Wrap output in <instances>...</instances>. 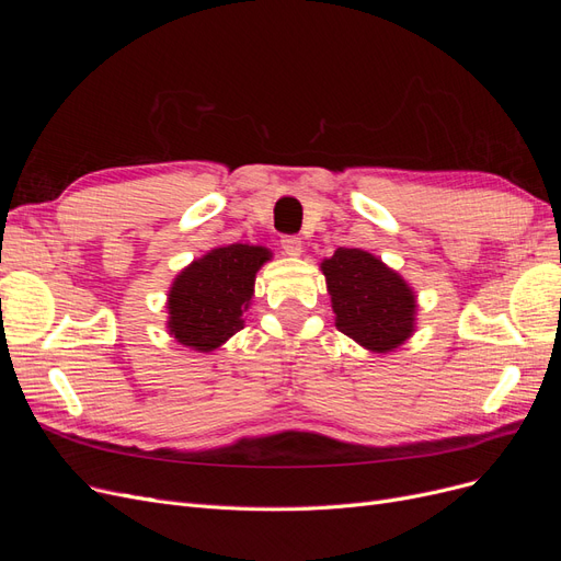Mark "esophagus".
Listing matches in <instances>:
<instances>
[{
  "label": "esophagus",
  "instance_id": "1",
  "mask_svg": "<svg viewBox=\"0 0 561 561\" xmlns=\"http://www.w3.org/2000/svg\"><path fill=\"white\" fill-rule=\"evenodd\" d=\"M280 248L285 254H290V257H299V254L304 252V243L299 236H283Z\"/></svg>",
  "mask_w": 561,
  "mask_h": 561
}]
</instances>
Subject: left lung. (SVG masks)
Listing matches in <instances>:
<instances>
[{"label": "left lung", "instance_id": "8db88e82", "mask_svg": "<svg viewBox=\"0 0 561 561\" xmlns=\"http://www.w3.org/2000/svg\"><path fill=\"white\" fill-rule=\"evenodd\" d=\"M336 330L360 346L388 353L414 332L416 301L396 271L358 248H336L322 262Z\"/></svg>", "mask_w": 561, "mask_h": 561}]
</instances>
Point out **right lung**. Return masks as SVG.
<instances>
[{
    "instance_id": "obj_1",
    "label": "right lung",
    "mask_w": 561,
    "mask_h": 561,
    "mask_svg": "<svg viewBox=\"0 0 561 561\" xmlns=\"http://www.w3.org/2000/svg\"><path fill=\"white\" fill-rule=\"evenodd\" d=\"M271 257L260 245L215 248L186 266L168 295V328L180 344L201 353L222 346L243 330L254 274Z\"/></svg>"
}]
</instances>
